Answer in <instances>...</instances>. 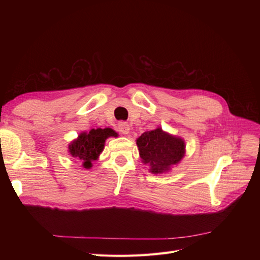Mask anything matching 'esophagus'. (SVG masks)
<instances>
[{
	"label": "esophagus",
	"instance_id": "1",
	"mask_svg": "<svg viewBox=\"0 0 260 260\" xmlns=\"http://www.w3.org/2000/svg\"><path fill=\"white\" fill-rule=\"evenodd\" d=\"M118 129H119V131L122 133V135H129L130 132V125L128 122H119L118 123Z\"/></svg>",
	"mask_w": 260,
	"mask_h": 260
}]
</instances>
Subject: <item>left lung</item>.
I'll use <instances>...</instances> for the list:
<instances>
[{
  "label": "left lung",
  "mask_w": 260,
  "mask_h": 260,
  "mask_svg": "<svg viewBox=\"0 0 260 260\" xmlns=\"http://www.w3.org/2000/svg\"><path fill=\"white\" fill-rule=\"evenodd\" d=\"M137 145L142 162L147 165L149 172L154 175L169 172L185 155L184 140L160 127L142 133L137 139Z\"/></svg>",
  "instance_id": "1"
}]
</instances>
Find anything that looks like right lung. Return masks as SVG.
<instances>
[{
  "instance_id": "right-lung-1",
  "label": "right lung",
  "mask_w": 260,
  "mask_h": 260,
  "mask_svg": "<svg viewBox=\"0 0 260 260\" xmlns=\"http://www.w3.org/2000/svg\"><path fill=\"white\" fill-rule=\"evenodd\" d=\"M117 136L118 133L111 128H98L91 129L89 132H81L77 139L68 144V153L74 158L80 160L83 168L91 169L93 161L98 160L103 152L106 140Z\"/></svg>"
}]
</instances>
